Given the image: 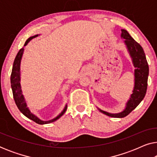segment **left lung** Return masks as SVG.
Wrapping results in <instances>:
<instances>
[{
  "label": "left lung",
  "mask_w": 157,
  "mask_h": 157,
  "mask_svg": "<svg viewBox=\"0 0 157 157\" xmlns=\"http://www.w3.org/2000/svg\"><path fill=\"white\" fill-rule=\"evenodd\" d=\"M121 37L124 38L125 44L131 56L135 68V84L133 94L130 99L126 104V107L124 111L119 113H109L106 111L100 110L102 113L109 117L114 118H123L129 114L144 98L147 89L148 76H149V65L144 51L141 46L138 44L126 30H121Z\"/></svg>",
  "instance_id": "1"
}]
</instances>
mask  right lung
Listing matches in <instances>:
<instances>
[{
	"label": "right lung",
	"instance_id": "right-lung-1",
	"mask_svg": "<svg viewBox=\"0 0 157 157\" xmlns=\"http://www.w3.org/2000/svg\"><path fill=\"white\" fill-rule=\"evenodd\" d=\"M36 36H38V35L31 36V37L28 38L26 41L25 43L24 46H26L27 44L30 41V40L33 39V38H36ZM23 50H24V49H23V48H22L19 50L18 53H17L16 56L15 58L13 65L11 75H10V84H11V89H12L13 95L15 103H16L17 107H18L19 110H20L21 112L22 113L23 115L25 116L27 118L31 119L32 121H35L36 123H37L38 124H49V123H51V122L56 121L57 119H59V118L66 112V109H67V106H66L65 109H63V111H62V112L60 113L57 117H56L55 119H53L52 120H50V121H41V120L38 119L37 117H36L35 115H33V113L29 111V109H28L26 103H25L24 97H23L22 94V91H21V83H20V64H21V58H22V55L23 53Z\"/></svg>",
	"mask_w": 157,
	"mask_h": 157
}]
</instances>
